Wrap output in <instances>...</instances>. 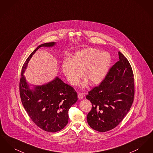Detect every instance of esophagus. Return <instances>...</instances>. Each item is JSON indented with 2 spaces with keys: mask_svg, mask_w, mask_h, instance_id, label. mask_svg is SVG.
I'll list each match as a JSON object with an SVG mask.
<instances>
[{
  "mask_svg": "<svg viewBox=\"0 0 153 153\" xmlns=\"http://www.w3.org/2000/svg\"><path fill=\"white\" fill-rule=\"evenodd\" d=\"M78 98L79 99H82L84 98V96L82 93H78Z\"/></svg>",
  "mask_w": 153,
  "mask_h": 153,
  "instance_id": "obj_1",
  "label": "esophagus"
}]
</instances>
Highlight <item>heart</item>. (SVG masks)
Instances as JSON below:
<instances>
[{
    "instance_id": "b5f03b06",
    "label": "heart",
    "mask_w": 153,
    "mask_h": 153,
    "mask_svg": "<svg viewBox=\"0 0 153 153\" xmlns=\"http://www.w3.org/2000/svg\"><path fill=\"white\" fill-rule=\"evenodd\" d=\"M112 60L108 52L88 48L75 52L71 59H65L62 63L61 70L68 82L73 85L79 84L83 71L86 78L82 82L81 86L85 88L89 81L92 84L97 85L104 80Z\"/></svg>"
}]
</instances>
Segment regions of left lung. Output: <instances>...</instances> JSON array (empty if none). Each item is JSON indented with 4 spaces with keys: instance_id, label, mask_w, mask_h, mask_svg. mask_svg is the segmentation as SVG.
Here are the masks:
<instances>
[{
    "instance_id": "1",
    "label": "left lung",
    "mask_w": 153,
    "mask_h": 153,
    "mask_svg": "<svg viewBox=\"0 0 153 153\" xmlns=\"http://www.w3.org/2000/svg\"><path fill=\"white\" fill-rule=\"evenodd\" d=\"M119 61L112 66L104 80L88 92L86 99L92 107L87 117L94 130L109 131L120 123L131 108L134 96V74L123 54L118 52Z\"/></svg>"
}]
</instances>
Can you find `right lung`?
Instances as JSON below:
<instances>
[{
    "label": "right lung",
    "mask_w": 153,
    "mask_h": 153,
    "mask_svg": "<svg viewBox=\"0 0 153 153\" xmlns=\"http://www.w3.org/2000/svg\"><path fill=\"white\" fill-rule=\"evenodd\" d=\"M56 42L39 45L27 58L22 69L19 83L22 104L33 122L44 131L55 132L68 123V111L77 101V92L57 76L41 85L29 84L24 73L32 56L40 48H52Z\"/></svg>",
    "instance_id": "add662e5"
}]
</instances>
